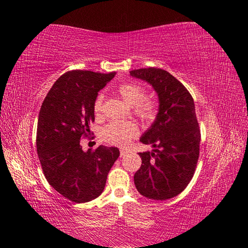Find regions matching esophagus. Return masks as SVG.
<instances>
[{"mask_svg":"<svg viewBox=\"0 0 248 248\" xmlns=\"http://www.w3.org/2000/svg\"><path fill=\"white\" fill-rule=\"evenodd\" d=\"M125 154H127V151H125V149H120V156H124Z\"/></svg>","mask_w":248,"mask_h":248,"instance_id":"1","label":"esophagus"}]
</instances>
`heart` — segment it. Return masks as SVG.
<instances>
[{
  "mask_svg": "<svg viewBox=\"0 0 248 248\" xmlns=\"http://www.w3.org/2000/svg\"><path fill=\"white\" fill-rule=\"evenodd\" d=\"M117 93L124 101L133 107L134 113L144 120H152L156 115V103L154 99L145 98V89L136 83H124L118 87ZM103 96L94 100L93 112L99 116L102 112ZM139 128L132 121H112L102 129V138L105 141L117 146L127 145L131 139L138 135Z\"/></svg>",
  "mask_w": 248,
  "mask_h": 248,
  "instance_id": "heart-1",
  "label": "heart"
}]
</instances>
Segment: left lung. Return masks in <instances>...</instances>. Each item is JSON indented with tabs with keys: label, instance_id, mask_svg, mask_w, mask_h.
Instances as JSON below:
<instances>
[{
	"label": "left lung",
	"instance_id": "obj_1",
	"mask_svg": "<svg viewBox=\"0 0 248 248\" xmlns=\"http://www.w3.org/2000/svg\"><path fill=\"white\" fill-rule=\"evenodd\" d=\"M130 76L150 84L159 99L154 124L140 139L154 149L140 152L141 166L134 175L135 186L147 198H172L187 186L199 156L194 100L182 83L160 68H141Z\"/></svg>",
	"mask_w": 248,
	"mask_h": 248
}]
</instances>
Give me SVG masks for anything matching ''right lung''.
<instances>
[{
  "mask_svg": "<svg viewBox=\"0 0 248 248\" xmlns=\"http://www.w3.org/2000/svg\"><path fill=\"white\" fill-rule=\"evenodd\" d=\"M116 72L72 70L49 91L37 124V154L46 181L73 202H87L103 192L108 173L119 156L117 147L100 145L84 151L82 136L91 133L98 93Z\"/></svg>",
  "mask_w": 248,
  "mask_h": 248,
  "instance_id": "obj_1",
  "label": "right lung"
}]
</instances>
